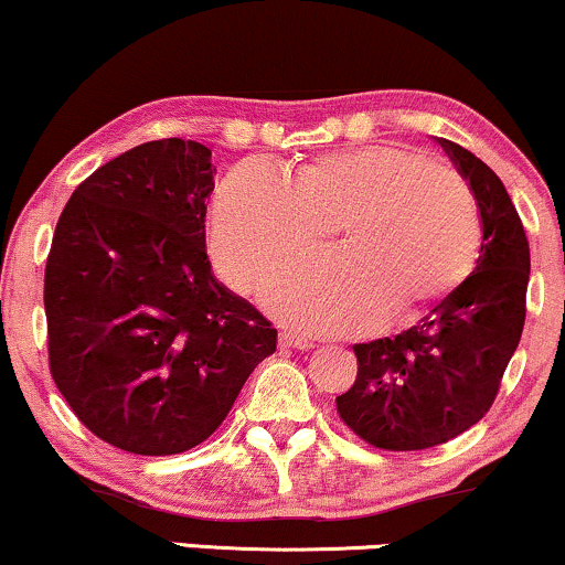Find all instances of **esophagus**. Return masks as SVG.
Listing matches in <instances>:
<instances>
[{
	"label": "esophagus",
	"instance_id": "34e87169",
	"mask_svg": "<svg viewBox=\"0 0 565 565\" xmlns=\"http://www.w3.org/2000/svg\"><path fill=\"white\" fill-rule=\"evenodd\" d=\"M280 348H298V351H309V348H315V340L301 335V332L282 330L280 332Z\"/></svg>",
	"mask_w": 565,
	"mask_h": 565
}]
</instances>
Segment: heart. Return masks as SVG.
Masks as SVG:
<instances>
[{"label":"heart","instance_id":"1","mask_svg":"<svg viewBox=\"0 0 565 565\" xmlns=\"http://www.w3.org/2000/svg\"><path fill=\"white\" fill-rule=\"evenodd\" d=\"M340 225L343 254L294 262L269 277L271 315L311 332H359L382 317L414 319L477 267L482 212L450 167L403 146L332 151L296 183L264 159L235 164L214 193L212 254L250 290L288 256L322 246Z\"/></svg>","mask_w":565,"mask_h":565}]
</instances>
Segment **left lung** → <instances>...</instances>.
I'll return each mask as SVG.
<instances>
[{
  "instance_id": "obj_1",
  "label": "left lung",
  "mask_w": 565,
  "mask_h": 565,
  "mask_svg": "<svg viewBox=\"0 0 565 565\" xmlns=\"http://www.w3.org/2000/svg\"><path fill=\"white\" fill-rule=\"evenodd\" d=\"M482 212L477 267L452 294L395 338L353 345L359 374L338 414L382 450H424L482 419L526 319L529 241L503 180L463 146L445 141Z\"/></svg>"
}]
</instances>
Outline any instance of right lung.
I'll return each mask as SVG.
<instances>
[{
	"label": "right lung",
	"mask_w": 565,
	"mask_h": 565,
	"mask_svg": "<svg viewBox=\"0 0 565 565\" xmlns=\"http://www.w3.org/2000/svg\"><path fill=\"white\" fill-rule=\"evenodd\" d=\"M212 151L162 138L90 172L62 209L44 271L49 372L115 448L172 456L225 422L277 330L212 275Z\"/></svg>",
	"instance_id": "obj_1"
}]
</instances>
